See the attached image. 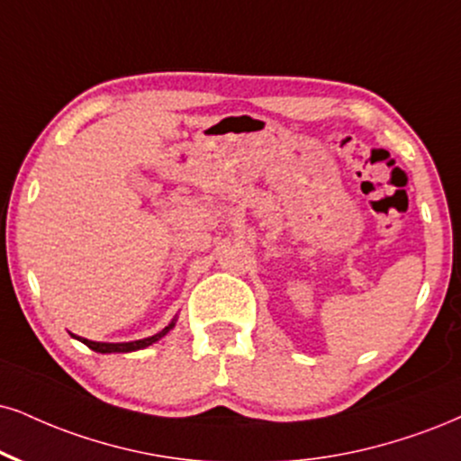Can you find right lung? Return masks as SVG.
Listing matches in <instances>:
<instances>
[{
    "mask_svg": "<svg viewBox=\"0 0 461 461\" xmlns=\"http://www.w3.org/2000/svg\"><path fill=\"white\" fill-rule=\"evenodd\" d=\"M173 327H175V318H173V321H170L168 327L162 329L160 333L151 335V338H145V339H136V342H117V344H111V342H92V339L77 338V335H72V338H77L78 342H83L85 346H89V348L95 350V352H102V355H106V352H132V350L147 348V346H151L153 342H158V339H162L164 335H167Z\"/></svg>",
    "mask_w": 461,
    "mask_h": 461,
    "instance_id": "obj_1",
    "label": "right lung"
}]
</instances>
